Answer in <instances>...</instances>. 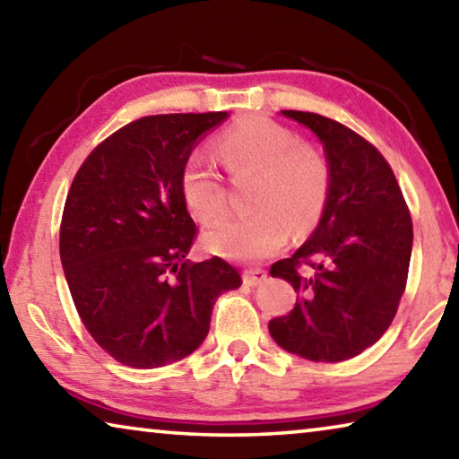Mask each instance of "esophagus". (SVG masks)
<instances>
[{
    "label": "esophagus",
    "instance_id": "34e87169",
    "mask_svg": "<svg viewBox=\"0 0 459 459\" xmlns=\"http://www.w3.org/2000/svg\"><path fill=\"white\" fill-rule=\"evenodd\" d=\"M265 279H267V271H263V269H247L243 273V283L248 287L259 285L265 281Z\"/></svg>",
    "mask_w": 459,
    "mask_h": 459
}]
</instances>
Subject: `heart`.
Segmentation results:
<instances>
[{"label": "heart", "mask_w": 459, "mask_h": 459, "mask_svg": "<svg viewBox=\"0 0 459 459\" xmlns=\"http://www.w3.org/2000/svg\"><path fill=\"white\" fill-rule=\"evenodd\" d=\"M229 174H255L251 214L221 221L204 232L208 251L235 261H261L281 248L290 230L307 235L320 224L332 192V168L322 150L299 142L290 127L265 117H247L214 139ZM186 206L202 222L227 214L222 178L200 155H190L180 174Z\"/></svg>", "instance_id": "obj_1"}]
</instances>
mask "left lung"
Listing matches in <instances>:
<instances>
[{"instance_id":"left-lung-1","label":"left lung","mask_w":459,"mask_h":459,"mask_svg":"<svg viewBox=\"0 0 459 459\" xmlns=\"http://www.w3.org/2000/svg\"><path fill=\"white\" fill-rule=\"evenodd\" d=\"M320 137L332 192L320 224L290 259L271 265L299 293L269 333L314 362L359 356L383 336L405 293L413 222L397 178L375 145L317 113L281 111ZM301 266H306L304 272Z\"/></svg>"}]
</instances>
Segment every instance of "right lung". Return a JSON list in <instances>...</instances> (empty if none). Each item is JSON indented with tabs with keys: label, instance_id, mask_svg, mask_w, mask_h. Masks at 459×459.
I'll list each match as a JSON object with an SVG mask.
<instances>
[{
	"label": "right lung",
	"instance_id": "obj_1",
	"mask_svg": "<svg viewBox=\"0 0 459 459\" xmlns=\"http://www.w3.org/2000/svg\"><path fill=\"white\" fill-rule=\"evenodd\" d=\"M229 113L150 115L100 142L76 172L60 261L97 344L131 368L182 360L204 342L214 301L240 285L221 257L192 263L198 229L180 174L196 139Z\"/></svg>",
	"mask_w": 459,
	"mask_h": 459
}]
</instances>
